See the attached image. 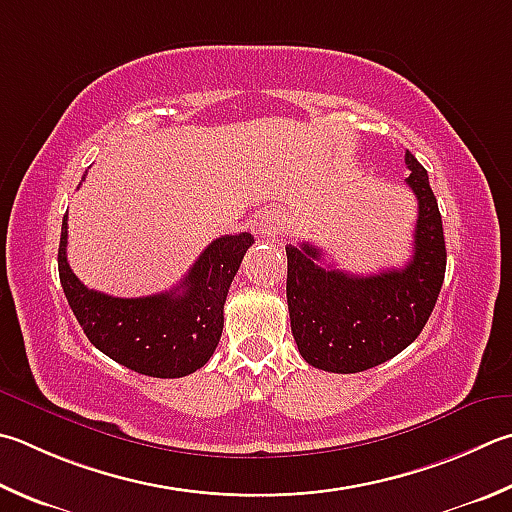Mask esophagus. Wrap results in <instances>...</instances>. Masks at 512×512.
I'll list each match as a JSON object with an SVG mask.
<instances>
[{
	"instance_id": "34e87169",
	"label": "esophagus",
	"mask_w": 512,
	"mask_h": 512,
	"mask_svg": "<svg viewBox=\"0 0 512 512\" xmlns=\"http://www.w3.org/2000/svg\"><path fill=\"white\" fill-rule=\"evenodd\" d=\"M282 226H284V219H282L280 212H266V215L259 217L255 230H257L259 237L271 239V237L277 235V232L282 230Z\"/></svg>"
}]
</instances>
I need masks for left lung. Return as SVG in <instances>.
Returning a JSON list of instances; mask_svg holds the SVG:
<instances>
[{
  "instance_id": "obj_1",
  "label": "left lung",
  "mask_w": 512,
  "mask_h": 512,
  "mask_svg": "<svg viewBox=\"0 0 512 512\" xmlns=\"http://www.w3.org/2000/svg\"><path fill=\"white\" fill-rule=\"evenodd\" d=\"M416 194L414 253L403 268L353 275L324 266L309 241L286 246V300L302 358L315 369L356 374L410 347L423 331L445 275L443 221L425 167L405 152Z\"/></svg>"
}]
</instances>
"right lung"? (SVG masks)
Masks as SVG:
<instances>
[{"label":"right lung","instance_id":"right-lung-1","mask_svg":"<svg viewBox=\"0 0 512 512\" xmlns=\"http://www.w3.org/2000/svg\"><path fill=\"white\" fill-rule=\"evenodd\" d=\"M85 179V176H82ZM248 232L212 241L174 291L114 297L91 291L67 262V215L58 248L60 282L91 345L118 365L154 378H181L201 369L224 329V304L241 259L253 246Z\"/></svg>","mask_w":512,"mask_h":512}]
</instances>
